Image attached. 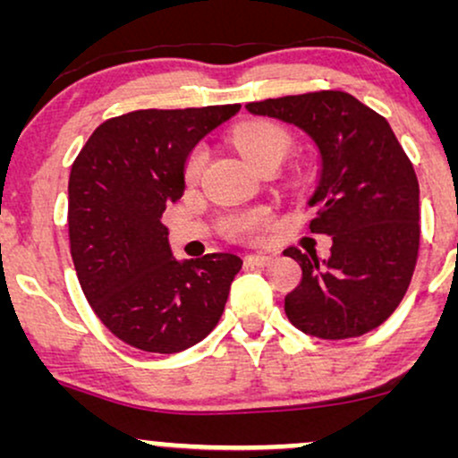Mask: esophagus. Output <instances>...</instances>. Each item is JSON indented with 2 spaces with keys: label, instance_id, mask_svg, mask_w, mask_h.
Instances as JSON below:
<instances>
[{
  "label": "esophagus",
  "instance_id": "obj_1",
  "mask_svg": "<svg viewBox=\"0 0 458 458\" xmlns=\"http://www.w3.org/2000/svg\"><path fill=\"white\" fill-rule=\"evenodd\" d=\"M245 262L247 265H254V267H269L273 259L267 254H250V256H245Z\"/></svg>",
  "mask_w": 458,
  "mask_h": 458
}]
</instances>
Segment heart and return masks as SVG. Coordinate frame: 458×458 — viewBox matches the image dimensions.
Returning <instances> with one entry per match:
<instances>
[{
    "mask_svg": "<svg viewBox=\"0 0 458 458\" xmlns=\"http://www.w3.org/2000/svg\"><path fill=\"white\" fill-rule=\"evenodd\" d=\"M234 144L239 146L245 159L262 172L267 167H280L282 161L286 159L288 150H291V138L286 131L277 127L273 123H262V120H254V123L241 124L234 131ZM204 167V148H193L189 152L185 161V181L193 182L198 181L199 172ZM269 228V215L265 211H250L234 215L225 224V233L234 239H251L259 236Z\"/></svg>",
    "mask_w": 458,
    "mask_h": 458,
    "instance_id": "b5f03b06",
    "label": "heart"
}]
</instances>
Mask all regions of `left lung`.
<instances>
[{"label":"left lung","instance_id":"1","mask_svg":"<svg viewBox=\"0 0 458 458\" xmlns=\"http://www.w3.org/2000/svg\"><path fill=\"white\" fill-rule=\"evenodd\" d=\"M247 112L306 131L320 152L310 233L331 236V256L288 247L301 284L284 299L303 334L364 335L392 317L411 284L420 250V185L386 118L343 90L250 103Z\"/></svg>","mask_w":458,"mask_h":458}]
</instances>
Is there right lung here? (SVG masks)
I'll use <instances>...</instances> for the list:
<instances>
[{
  "label": "right lung",
  "instance_id": "obj_1",
  "mask_svg": "<svg viewBox=\"0 0 458 458\" xmlns=\"http://www.w3.org/2000/svg\"><path fill=\"white\" fill-rule=\"evenodd\" d=\"M241 105L138 109L105 120L68 178V241L81 291L118 340L181 353L219 323L243 260L207 254L178 262L161 224L185 191L193 146Z\"/></svg>",
  "mask_w": 458,
  "mask_h": 458
}]
</instances>
